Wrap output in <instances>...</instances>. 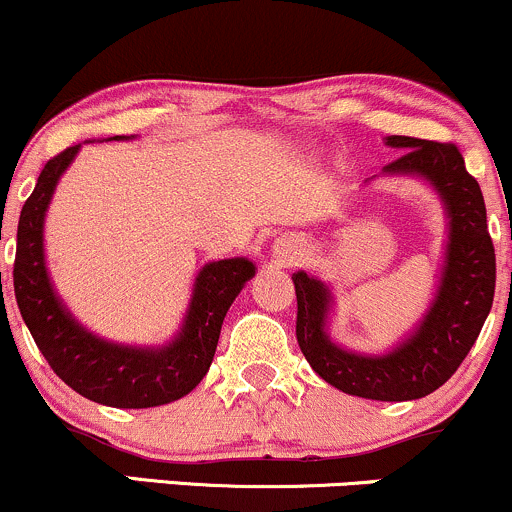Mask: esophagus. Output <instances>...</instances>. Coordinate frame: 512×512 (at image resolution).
<instances>
[{"instance_id":"34e87169","label":"esophagus","mask_w":512,"mask_h":512,"mask_svg":"<svg viewBox=\"0 0 512 512\" xmlns=\"http://www.w3.org/2000/svg\"><path fill=\"white\" fill-rule=\"evenodd\" d=\"M274 255H277V260L282 262V265H291V262L299 257V245L294 243H277L274 245Z\"/></svg>"}]
</instances>
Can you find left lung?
Returning <instances> with one entry per match:
<instances>
[{"label":"left lung","instance_id":"left-lung-1","mask_svg":"<svg viewBox=\"0 0 512 512\" xmlns=\"http://www.w3.org/2000/svg\"><path fill=\"white\" fill-rule=\"evenodd\" d=\"M403 150L381 174L420 177L440 194L449 221L440 286L423 320L386 355H357L328 338L333 294L320 279L296 272V340L320 379L350 396L413 401L440 389L469 355L496 291V252L486 226L479 182L466 172L454 143L389 136Z\"/></svg>","mask_w":512,"mask_h":512}]
</instances>
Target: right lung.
Masks as SVG:
<instances>
[{"instance_id":"obj_1","label":"right lung","mask_w":512,"mask_h":512,"mask_svg":"<svg viewBox=\"0 0 512 512\" xmlns=\"http://www.w3.org/2000/svg\"><path fill=\"white\" fill-rule=\"evenodd\" d=\"M77 153L80 145H72L48 160L21 209L14 260V294L21 318L50 369L80 396L114 408L165 406L187 396L209 372L223 318L245 282L255 277V265L245 257H233L201 267L182 328L167 345H119L89 333L55 294L43 252L48 204Z\"/></svg>"}]
</instances>
